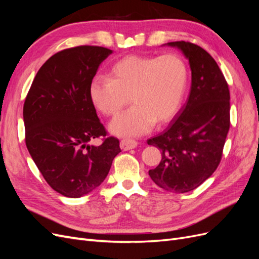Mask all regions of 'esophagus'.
I'll return each mask as SVG.
<instances>
[{
  "instance_id": "esophagus-1",
  "label": "esophagus",
  "mask_w": 259,
  "mask_h": 259,
  "mask_svg": "<svg viewBox=\"0 0 259 259\" xmlns=\"http://www.w3.org/2000/svg\"><path fill=\"white\" fill-rule=\"evenodd\" d=\"M137 145H138L137 142L131 139H123L120 143V147L123 151H127V150H131V149H134L137 147Z\"/></svg>"
}]
</instances>
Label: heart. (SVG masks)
I'll return each instance as SVG.
<instances>
[{"instance_id":"1","label":"heart","mask_w":259,"mask_h":259,"mask_svg":"<svg viewBox=\"0 0 259 259\" xmlns=\"http://www.w3.org/2000/svg\"><path fill=\"white\" fill-rule=\"evenodd\" d=\"M187 67L177 55L160 57L130 55L109 68L106 77L96 76L89 86V97L96 110L106 116L133 107L109 125L115 136L135 137L153 124L168 122L179 110L187 86Z\"/></svg>"}]
</instances>
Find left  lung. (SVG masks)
Listing matches in <instances>:
<instances>
[{"mask_svg":"<svg viewBox=\"0 0 259 259\" xmlns=\"http://www.w3.org/2000/svg\"><path fill=\"white\" fill-rule=\"evenodd\" d=\"M164 45L178 49L189 60V97L169 126L147 140L160 148L162 160L149 176L162 189L189 192L211 176L222 159L230 127V93L214 58L200 46L178 41Z\"/></svg>","mask_w":259,"mask_h":259,"instance_id":"1","label":"left lung"}]
</instances>
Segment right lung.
Returning a JSON list of instances; mask_svg holds the SVG:
<instances>
[{
	"label": "right lung",
	"instance_id": "obj_1",
	"mask_svg": "<svg viewBox=\"0 0 259 259\" xmlns=\"http://www.w3.org/2000/svg\"><path fill=\"white\" fill-rule=\"evenodd\" d=\"M113 51L100 46L64 50L38 70L23 105L26 145L48 184L68 198L99 187L110 170L120 142L107 132L89 97L97 70Z\"/></svg>",
	"mask_w": 259,
	"mask_h": 259
}]
</instances>
